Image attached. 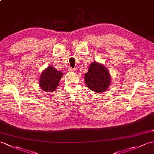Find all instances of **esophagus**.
<instances>
[{"instance_id": "1", "label": "esophagus", "mask_w": 154, "mask_h": 154, "mask_svg": "<svg viewBox=\"0 0 154 154\" xmlns=\"http://www.w3.org/2000/svg\"><path fill=\"white\" fill-rule=\"evenodd\" d=\"M69 71H73V72H76V71H77V68H70Z\"/></svg>"}]
</instances>
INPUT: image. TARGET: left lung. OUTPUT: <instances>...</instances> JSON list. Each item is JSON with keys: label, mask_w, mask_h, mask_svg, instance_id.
I'll list each match as a JSON object with an SVG mask.
<instances>
[{"label": "left lung", "mask_w": 154, "mask_h": 154, "mask_svg": "<svg viewBox=\"0 0 154 154\" xmlns=\"http://www.w3.org/2000/svg\"><path fill=\"white\" fill-rule=\"evenodd\" d=\"M110 75L106 67L96 62H92L85 75V83L90 90L96 92H104L110 84Z\"/></svg>", "instance_id": "1"}]
</instances>
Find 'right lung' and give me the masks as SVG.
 Instances as JSON below:
<instances>
[{
	"label": "right lung",
	"instance_id": "add662e5",
	"mask_svg": "<svg viewBox=\"0 0 154 154\" xmlns=\"http://www.w3.org/2000/svg\"><path fill=\"white\" fill-rule=\"evenodd\" d=\"M62 76V72L56 70L54 67L48 66L42 72L39 85L42 90L46 92H53L58 87L59 81Z\"/></svg>",
	"mask_w": 154,
	"mask_h": 154
}]
</instances>
